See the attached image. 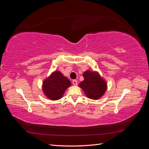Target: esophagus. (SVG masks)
Listing matches in <instances>:
<instances>
[{
  "instance_id": "34e87169",
  "label": "esophagus",
  "mask_w": 149,
  "mask_h": 149,
  "mask_svg": "<svg viewBox=\"0 0 149 149\" xmlns=\"http://www.w3.org/2000/svg\"><path fill=\"white\" fill-rule=\"evenodd\" d=\"M73 84L74 85H75V86L77 85V84H78V81H77V80H76V79H74V80H73Z\"/></svg>"
}]
</instances>
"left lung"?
<instances>
[{
  "instance_id": "1",
  "label": "left lung",
  "mask_w": 149,
  "mask_h": 149,
  "mask_svg": "<svg viewBox=\"0 0 149 149\" xmlns=\"http://www.w3.org/2000/svg\"><path fill=\"white\" fill-rule=\"evenodd\" d=\"M84 80L79 84L87 97L97 100L105 94L107 85L106 81L97 71H86L83 74Z\"/></svg>"
}]
</instances>
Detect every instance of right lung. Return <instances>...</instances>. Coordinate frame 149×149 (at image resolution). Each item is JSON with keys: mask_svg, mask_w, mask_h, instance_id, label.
I'll return each mask as SVG.
<instances>
[{"mask_svg": "<svg viewBox=\"0 0 149 149\" xmlns=\"http://www.w3.org/2000/svg\"><path fill=\"white\" fill-rule=\"evenodd\" d=\"M71 83L59 71H55L43 81L42 91L48 99L56 101L61 99Z\"/></svg>", "mask_w": 149, "mask_h": 149, "instance_id": "1", "label": "right lung"}]
</instances>
